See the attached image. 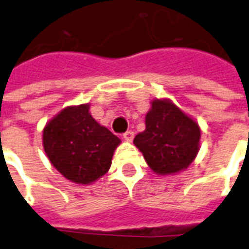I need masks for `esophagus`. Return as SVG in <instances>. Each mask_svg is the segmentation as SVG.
<instances>
[{
  "label": "esophagus",
  "mask_w": 249,
  "mask_h": 249,
  "mask_svg": "<svg viewBox=\"0 0 249 249\" xmlns=\"http://www.w3.org/2000/svg\"><path fill=\"white\" fill-rule=\"evenodd\" d=\"M133 137H134V133H133L131 130L125 131L124 134H123V138H124L125 141H128V142H130L131 139H133Z\"/></svg>",
  "instance_id": "1"
}]
</instances>
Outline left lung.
Returning <instances> with one entry per match:
<instances>
[{
    "mask_svg": "<svg viewBox=\"0 0 249 249\" xmlns=\"http://www.w3.org/2000/svg\"><path fill=\"white\" fill-rule=\"evenodd\" d=\"M201 129L170 100H153L145 115L144 131L135 135L134 144L145 162L159 175L187 169L199 151Z\"/></svg>",
    "mask_w": 249,
    "mask_h": 249,
    "instance_id": "obj_1",
    "label": "left lung"
}]
</instances>
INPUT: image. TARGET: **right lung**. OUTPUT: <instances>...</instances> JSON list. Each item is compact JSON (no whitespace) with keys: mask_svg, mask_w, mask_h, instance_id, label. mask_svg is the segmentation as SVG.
Segmentation results:
<instances>
[{"mask_svg":"<svg viewBox=\"0 0 249 249\" xmlns=\"http://www.w3.org/2000/svg\"><path fill=\"white\" fill-rule=\"evenodd\" d=\"M120 139L89 114V105L69 106L43 129V148L58 173L72 183L90 184L111 166Z\"/></svg>","mask_w":249,"mask_h":249,"instance_id":"1","label":"right lung"}]
</instances>
